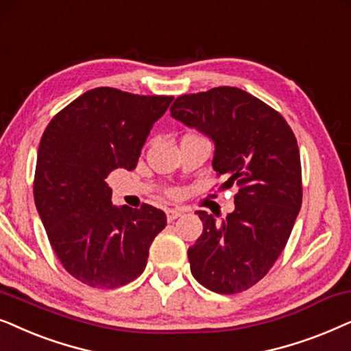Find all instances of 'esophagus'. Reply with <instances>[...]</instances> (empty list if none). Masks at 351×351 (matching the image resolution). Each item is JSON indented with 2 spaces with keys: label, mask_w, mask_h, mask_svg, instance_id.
<instances>
[{
  "label": "esophagus",
  "mask_w": 351,
  "mask_h": 351,
  "mask_svg": "<svg viewBox=\"0 0 351 351\" xmlns=\"http://www.w3.org/2000/svg\"><path fill=\"white\" fill-rule=\"evenodd\" d=\"M178 217H181L180 210H176V208L167 210V219H168V221H173V219H176Z\"/></svg>",
  "instance_id": "34e87169"
}]
</instances>
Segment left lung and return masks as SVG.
<instances>
[{"instance_id": "left-lung-1", "label": "left lung", "mask_w": 351, "mask_h": 351, "mask_svg": "<svg viewBox=\"0 0 351 351\" xmlns=\"http://www.w3.org/2000/svg\"><path fill=\"white\" fill-rule=\"evenodd\" d=\"M170 112L212 139L221 188H237L234 212L221 223L197 212L204 231L188 250L191 273L217 293L247 291L281 255L300 212L295 134L279 112L234 86L178 96Z\"/></svg>"}]
</instances>
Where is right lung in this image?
Listing matches in <instances>:
<instances>
[{
  "instance_id": "1",
  "label": "right lung",
  "mask_w": 351,
  "mask_h": 351,
  "mask_svg": "<svg viewBox=\"0 0 351 351\" xmlns=\"http://www.w3.org/2000/svg\"><path fill=\"white\" fill-rule=\"evenodd\" d=\"M173 96L95 88L64 107L41 136L34 197L54 254L91 287L115 289L146 268L149 247L167 226L162 210L112 205L106 178L133 170L154 123Z\"/></svg>"
}]
</instances>
